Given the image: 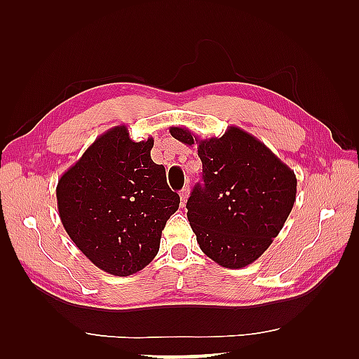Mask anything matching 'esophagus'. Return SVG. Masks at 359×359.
<instances>
[{"instance_id":"obj_1","label":"esophagus","mask_w":359,"mask_h":359,"mask_svg":"<svg viewBox=\"0 0 359 359\" xmlns=\"http://www.w3.org/2000/svg\"><path fill=\"white\" fill-rule=\"evenodd\" d=\"M188 196H189V185H187L184 189H182L180 191V199H182V207H185V202H187V199H188Z\"/></svg>"}]
</instances>
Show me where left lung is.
<instances>
[{
	"mask_svg": "<svg viewBox=\"0 0 359 359\" xmlns=\"http://www.w3.org/2000/svg\"><path fill=\"white\" fill-rule=\"evenodd\" d=\"M174 139L197 143L202 184L187 202L197 243L226 269L253 264L271 245L296 201V175L280 158L238 126L222 137L199 140L172 126Z\"/></svg>",
	"mask_w": 359,
	"mask_h": 359,
	"instance_id": "1",
	"label": "left lung"
}]
</instances>
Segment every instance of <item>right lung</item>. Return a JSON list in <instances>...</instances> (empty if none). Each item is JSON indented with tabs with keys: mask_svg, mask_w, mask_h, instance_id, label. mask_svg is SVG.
I'll use <instances>...</instances> for the list:
<instances>
[{
	"mask_svg": "<svg viewBox=\"0 0 359 359\" xmlns=\"http://www.w3.org/2000/svg\"><path fill=\"white\" fill-rule=\"evenodd\" d=\"M154 140L134 142L125 125L102 134L57 185L66 233L90 262L114 276L144 269L156 257L166 220L180 197L152 162Z\"/></svg>",
	"mask_w": 359,
	"mask_h": 359,
	"instance_id": "obj_1",
	"label": "right lung"
}]
</instances>
